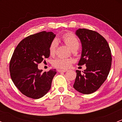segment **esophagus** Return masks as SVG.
<instances>
[{"label": "esophagus", "instance_id": "34e87169", "mask_svg": "<svg viewBox=\"0 0 122 122\" xmlns=\"http://www.w3.org/2000/svg\"><path fill=\"white\" fill-rule=\"evenodd\" d=\"M67 70H58V72H67Z\"/></svg>", "mask_w": 122, "mask_h": 122}]
</instances>
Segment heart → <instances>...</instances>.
I'll return each instance as SVG.
<instances>
[{
	"mask_svg": "<svg viewBox=\"0 0 122 122\" xmlns=\"http://www.w3.org/2000/svg\"><path fill=\"white\" fill-rule=\"evenodd\" d=\"M62 39L67 45L69 48L71 50H77L80 45L79 41L76 35L71 32L66 33L62 36ZM58 41L54 39L50 46V52L51 55H54L57 48ZM72 59L64 58H58L53 62V66L55 67L60 69H67L71 66L72 63Z\"/></svg>",
	"mask_w": 122,
	"mask_h": 122,
	"instance_id": "b5f03b06",
	"label": "heart"
}]
</instances>
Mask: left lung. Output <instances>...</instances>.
<instances>
[{
    "label": "left lung",
    "mask_w": 122,
    "mask_h": 122,
    "mask_svg": "<svg viewBox=\"0 0 122 122\" xmlns=\"http://www.w3.org/2000/svg\"><path fill=\"white\" fill-rule=\"evenodd\" d=\"M76 35L82 46L78 65L85 64L86 69L83 74L76 70L77 76L73 87L80 93L89 94L97 90L109 75L112 60L111 50L107 41L97 32L78 29Z\"/></svg>",
    "instance_id": "obj_1"
}]
</instances>
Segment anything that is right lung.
<instances>
[{
    "instance_id": "obj_1",
    "label": "right lung",
    "mask_w": 122,
    "mask_h": 122,
    "mask_svg": "<svg viewBox=\"0 0 122 122\" xmlns=\"http://www.w3.org/2000/svg\"><path fill=\"white\" fill-rule=\"evenodd\" d=\"M52 32H41L22 40L12 55L10 77L19 90L28 97L38 99L50 91L55 69L43 72L38 64L50 56V46L55 37Z\"/></svg>"
}]
</instances>
